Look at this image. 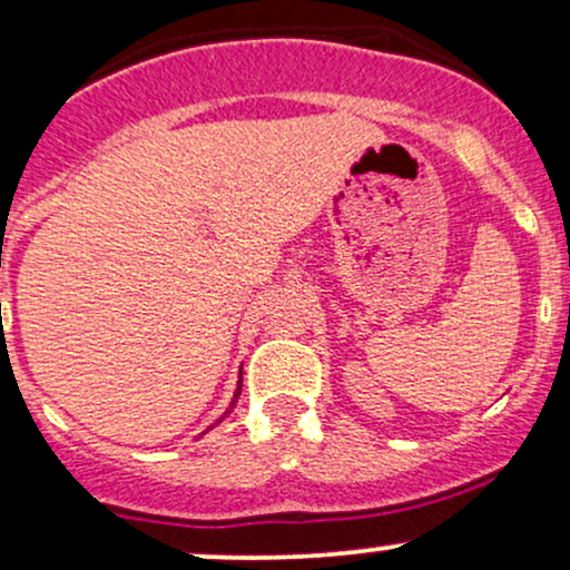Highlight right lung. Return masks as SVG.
<instances>
[{"mask_svg":"<svg viewBox=\"0 0 570 570\" xmlns=\"http://www.w3.org/2000/svg\"><path fill=\"white\" fill-rule=\"evenodd\" d=\"M238 394H240V383H238V389H235V396H233V404H235V402H238ZM233 404H230V407H233ZM225 415H227V412H225Z\"/></svg>","mask_w":570,"mask_h":570,"instance_id":"obj_1","label":"right lung"}]
</instances>
